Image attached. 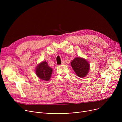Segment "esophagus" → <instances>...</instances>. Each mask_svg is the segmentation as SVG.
Instances as JSON below:
<instances>
[{
    "label": "esophagus",
    "instance_id": "obj_1",
    "mask_svg": "<svg viewBox=\"0 0 122 122\" xmlns=\"http://www.w3.org/2000/svg\"><path fill=\"white\" fill-rule=\"evenodd\" d=\"M64 64H65V61H63L62 62L61 65H64Z\"/></svg>",
    "mask_w": 122,
    "mask_h": 122
}]
</instances>
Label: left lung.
I'll use <instances>...</instances> for the list:
<instances>
[{
    "label": "left lung",
    "instance_id": "8db88e82",
    "mask_svg": "<svg viewBox=\"0 0 122 122\" xmlns=\"http://www.w3.org/2000/svg\"><path fill=\"white\" fill-rule=\"evenodd\" d=\"M71 64L74 71L79 77L84 78L88 74L89 70V64L84 58L77 57L71 62Z\"/></svg>",
    "mask_w": 122,
    "mask_h": 122
}]
</instances>
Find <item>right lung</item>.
I'll list each match as a JSON object with an SVG mask.
<instances>
[{
    "label": "right lung",
    "mask_w": 122,
    "mask_h": 122,
    "mask_svg": "<svg viewBox=\"0 0 122 122\" xmlns=\"http://www.w3.org/2000/svg\"><path fill=\"white\" fill-rule=\"evenodd\" d=\"M52 72V69L50 68L46 61L42 62L36 68V74L40 79L48 81Z\"/></svg>",
    "instance_id": "right-lung-1"
}]
</instances>
